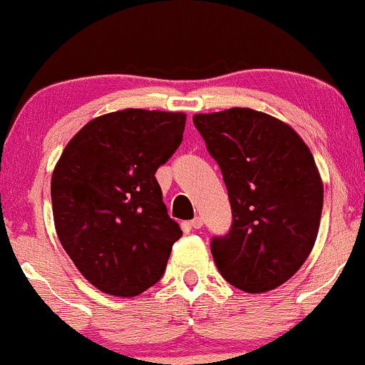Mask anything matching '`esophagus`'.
<instances>
[{
  "mask_svg": "<svg viewBox=\"0 0 365 365\" xmlns=\"http://www.w3.org/2000/svg\"><path fill=\"white\" fill-rule=\"evenodd\" d=\"M187 225H190L193 230H200L203 226V221H202V217H195L193 221H190Z\"/></svg>",
  "mask_w": 365,
  "mask_h": 365,
  "instance_id": "esophagus-1",
  "label": "esophagus"
}]
</instances>
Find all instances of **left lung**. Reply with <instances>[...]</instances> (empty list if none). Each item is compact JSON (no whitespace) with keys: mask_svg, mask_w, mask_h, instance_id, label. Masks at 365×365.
<instances>
[{"mask_svg":"<svg viewBox=\"0 0 365 365\" xmlns=\"http://www.w3.org/2000/svg\"><path fill=\"white\" fill-rule=\"evenodd\" d=\"M221 167L233 212L231 230L214 237L219 272L244 292L280 287L315 245L324 184L312 151L292 127L249 108L195 115Z\"/></svg>","mask_w":365,"mask_h":365,"instance_id":"1","label":"left lung"}]
</instances>
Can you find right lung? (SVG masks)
Listing matches in <instances>:
<instances>
[{
	"instance_id": "right-lung-1",
	"label": "right lung",
	"mask_w": 365,
	"mask_h": 365,
	"mask_svg": "<svg viewBox=\"0 0 365 365\" xmlns=\"http://www.w3.org/2000/svg\"><path fill=\"white\" fill-rule=\"evenodd\" d=\"M184 113L121 109L88 121L52 174L62 247L93 287L139 296L160 280L182 231L155 172L182 140Z\"/></svg>"
}]
</instances>
